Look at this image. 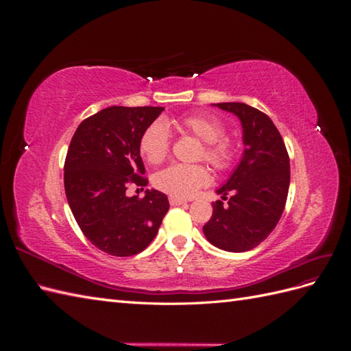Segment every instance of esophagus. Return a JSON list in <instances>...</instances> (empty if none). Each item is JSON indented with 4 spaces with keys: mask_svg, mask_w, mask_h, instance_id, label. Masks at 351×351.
<instances>
[{
    "mask_svg": "<svg viewBox=\"0 0 351 351\" xmlns=\"http://www.w3.org/2000/svg\"><path fill=\"white\" fill-rule=\"evenodd\" d=\"M169 204H171L173 206H177V205H186L187 200L184 199H180V197H176V196H169Z\"/></svg>",
    "mask_w": 351,
    "mask_h": 351,
    "instance_id": "1",
    "label": "esophagus"
}]
</instances>
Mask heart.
<instances>
[{
  "label": "heart",
  "mask_w": 351,
  "mask_h": 351,
  "mask_svg": "<svg viewBox=\"0 0 351 351\" xmlns=\"http://www.w3.org/2000/svg\"><path fill=\"white\" fill-rule=\"evenodd\" d=\"M183 130L195 134L204 142L199 158L217 169H227L234 162L236 147L226 134V125L217 117L209 114H192L180 120ZM171 136L164 121L156 120L143 130L139 141V151L149 164L162 162L169 152ZM208 171L202 165L173 164L154 177V184L162 192L176 197H190L208 183Z\"/></svg>",
  "instance_id": "1"
}]
</instances>
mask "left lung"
<instances>
[{"label": "left lung", "instance_id": "1", "mask_svg": "<svg viewBox=\"0 0 351 351\" xmlns=\"http://www.w3.org/2000/svg\"><path fill=\"white\" fill-rule=\"evenodd\" d=\"M232 112L241 123L244 151L239 165L217 190L227 206L212 204L204 226L206 240L227 252H246L277 227L290 186V158L277 127L267 114L243 102L212 104Z\"/></svg>", "mask_w": 351, "mask_h": 351}]
</instances>
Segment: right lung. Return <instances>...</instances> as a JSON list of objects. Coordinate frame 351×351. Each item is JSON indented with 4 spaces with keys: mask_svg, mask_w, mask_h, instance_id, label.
Segmentation results:
<instances>
[{
    "mask_svg": "<svg viewBox=\"0 0 351 351\" xmlns=\"http://www.w3.org/2000/svg\"><path fill=\"white\" fill-rule=\"evenodd\" d=\"M162 107H108L83 120L70 142L64 189L86 239L112 256H133L155 239L169 209L168 197L146 190L129 197L127 186H146L139 151L143 130Z\"/></svg>",
    "mask_w": 351,
    "mask_h": 351,
    "instance_id": "right-lung-1",
    "label": "right lung"
}]
</instances>
